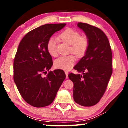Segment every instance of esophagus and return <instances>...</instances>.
Segmentation results:
<instances>
[{"mask_svg": "<svg viewBox=\"0 0 128 128\" xmlns=\"http://www.w3.org/2000/svg\"><path fill=\"white\" fill-rule=\"evenodd\" d=\"M65 74H66V78H68V74H69V73H68V71H65Z\"/></svg>", "mask_w": 128, "mask_h": 128, "instance_id": "esophagus-1", "label": "esophagus"}]
</instances>
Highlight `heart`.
I'll use <instances>...</instances> for the list:
<instances>
[{"mask_svg":"<svg viewBox=\"0 0 128 128\" xmlns=\"http://www.w3.org/2000/svg\"><path fill=\"white\" fill-rule=\"evenodd\" d=\"M63 41L71 45L70 52L77 56L82 57L85 55L89 46V41L86 36H80V33L72 29L68 28L63 31L59 36ZM58 39L51 37L47 43V50L52 56L58 55ZM76 59L73 55L61 56L56 59L54 63L55 68L59 69L69 70L71 69L76 63Z\"/></svg>","mask_w":128,"mask_h":128,"instance_id":"b5f03b06","label":"heart"}]
</instances>
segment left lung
Listing matches in <instances>:
<instances>
[{"mask_svg": "<svg viewBox=\"0 0 128 128\" xmlns=\"http://www.w3.org/2000/svg\"><path fill=\"white\" fill-rule=\"evenodd\" d=\"M78 27L85 32L89 46L74 69L80 74H69L74 84L73 98L83 106H95L107 88L112 73V54L107 36L98 28L83 22Z\"/></svg>", "mask_w": 128, "mask_h": 128, "instance_id": "left-lung-1", "label": "left lung"}]
</instances>
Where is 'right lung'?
<instances>
[{
	"mask_svg": "<svg viewBox=\"0 0 128 128\" xmlns=\"http://www.w3.org/2000/svg\"><path fill=\"white\" fill-rule=\"evenodd\" d=\"M66 24H48L27 33L18 45L14 61V81L22 98L36 108L48 106L55 100L66 78L62 70L50 71L52 58L47 43ZM47 76L43 77L42 74Z\"/></svg>",
	"mask_w": 128,
	"mask_h": 128,
	"instance_id": "add662e5",
	"label": "right lung"
}]
</instances>
